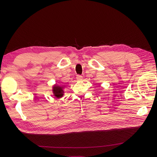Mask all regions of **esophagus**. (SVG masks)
Segmentation results:
<instances>
[{"label": "esophagus", "instance_id": "34e87169", "mask_svg": "<svg viewBox=\"0 0 157 157\" xmlns=\"http://www.w3.org/2000/svg\"><path fill=\"white\" fill-rule=\"evenodd\" d=\"M77 79L78 80H81L82 79V76L80 75H77Z\"/></svg>", "mask_w": 157, "mask_h": 157}]
</instances>
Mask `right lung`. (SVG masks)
Listing matches in <instances>:
<instances>
[{
	"label": "right lung",
	"mask_w": 157,
	"mask_h": 157,
	"mask_svg": "<svg viewBox=\"0 0 157 157\" xmlns=\"http://www.w3.org/2000/svg\"><path fill=\"white\" fill-rule=\"evenodd\" d=\"M53 92H54V96L56 97V98H61L63 96V89H62V87H61L59 86H54V88H53Z\"/></svg>",
	"instance_id": "obj_1"
}]
</instances>
